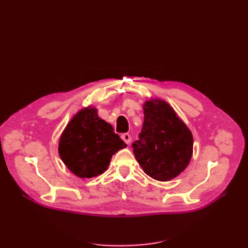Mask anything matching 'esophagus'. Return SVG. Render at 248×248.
Listing matches in <instances>:
<instances>
[{
  "instance_id": "esophagus-1",
  "label": "esophagus",
  "mask_w": 248,
  "mask_h": 248,
  "mask_svg": "<svg viewBox=\"0 0 248 248\" xmlns=\"http://www.w3.org/2000/svg\"><path fill=\"white\" fill-rule=\"evenodd\" d=\"M121 138L126 142L127 145H128L129 142H130V140H131V137H130V134H128V133H123L122 136H121Z\"/></svg>"
}]
</instances>
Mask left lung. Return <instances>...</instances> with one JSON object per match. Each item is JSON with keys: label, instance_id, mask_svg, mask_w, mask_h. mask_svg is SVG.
Here are the masks:
<instances>
[{"label": "left lung", "instance_id": "left-lung-1", "mask_svg": "<svg viewBox=\"0 0 248 248\" xmlns=\"http://www.w3.org/2000/svg\"><path fill=\"white\" fill-rule=\"evenodd\" d=\"M144 115L139 140L132 144L134 156L148 176L157 181H169L188 166L192 134L166 101H146Z\"/></svg>", "mask_w": 248, "mask_h": 248}]
</instances>
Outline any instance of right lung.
<instances>
[{
  "instance_id": "add662e5",
  "label": "right lung",
  "mask_w": 248,
  "mask_h": 248,
  "mask_svg": "<svg viewBox=\"0 0 248 248\" xmlns=\"http://www.w3.org/2000/svg\"><path fill=\"white\" fill-rule=\"evenodd\" d=\"M126 147L114 128L97 115L82 108L67 124L59 141V154L65 166L79 178L96 177L108 170L111 156Z\"/></svg>"
}]
</instances>
